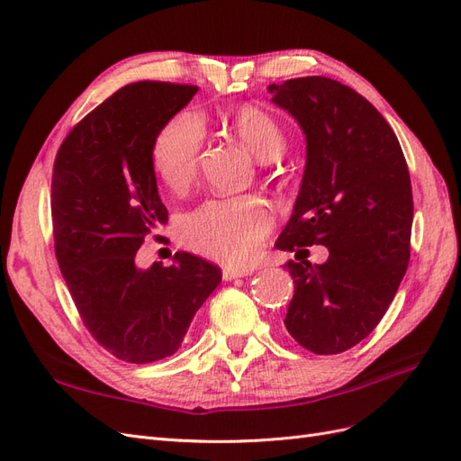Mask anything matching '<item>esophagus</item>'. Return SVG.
Masks as SVG:
<instances>
[{
    "instance_id": "34e87169",
    "label": "esophagus",
    "mask_w": 461,
    "mask_h": 461,
    "mask_svg": "<svg viewBox=\"0 0 461 461\" xmlns=\"http://www.w3.org/2000/svg\"><path fill=\"white\" fill-rule=\"evenodd\" d=\"M248 275H252V271L234 269V267H225V269H222V278H225V281H234V278H242V276H248Z\"/></svg>"
}]
</instances>
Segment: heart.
<instances>
[{
    "label": "heart",
    "instance_id": "1",
    "mask_svg": "<svg viewBox=\"0 0 461 461\" xmlns=\"http://www.w3.org/2000/svg\"><path fill=\"white\" fill-rule=\"evenodd\" d=\"M229 122L240 142L259 161L281 156L286 140L278 122L254 105L236 107ZM203 122L196 113L167 121L151 146V163L163 185L185 192L198 175ZM271 213L258 198L209 200L183 221V239L198 254L227 265H242L256 256L271 230Z\"/></svg>",
    "mask_w": 461,
    "mask_h": 461
}]
</instances>
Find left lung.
<instances>
[{
	"label": "left lung",
	"instance_id": "obj_1",
	"mask_svg": "<svg viewBox=\"0 0 461 461\" xmlns=\"http://www.w3.org/2000/svg\"><path fill=\"white\" fill-rule=\"evenodd\" d=\"M305 134L294 212L275 248L329 259L286 261L294 278L285 327L305 350L340 354L379 325L410 261L413 198L394 131L364 95L327 77L269 85Z\"/></svg>",
	"mask_w": 461,
	"mask_h": 461
}]
</instances>
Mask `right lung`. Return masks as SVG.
Wrapping results in <instances>:
<instances>
[{"label":"right lung","mask_w":461,"mask_h":461,"mask_svg":"<svg viewBox=\"0 0 461 461\" xmlns=\"http://www.w3.org/2000/svg\"><path fill=\"white\" fill-rule=\"evenodd\" d=\"M196 86L142 80L117 90L63 140L53 165L55 256L92 337L129 364L173 356L221 269L178 252L136 265L146 234L167 225L151 146ZM161 239V236H156Z\"/></svg>","instance_id":"add662e5"}]
</instances>
